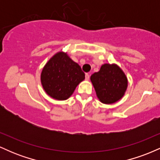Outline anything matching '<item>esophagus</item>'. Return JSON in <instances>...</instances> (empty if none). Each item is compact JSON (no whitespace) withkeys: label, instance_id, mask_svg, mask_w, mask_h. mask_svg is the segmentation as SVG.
<instances>
[{"label":"esophagus","instance_id":"34e87169","mask_svg":"<svg viewBox=\"0 0 160 160\" xmlns=\"http://www.w3.org/2000/svg\"><path fill=\"white\" fill-rule=\"evenodd\" d=\"M85 77H86V80H89V77H90V75H89V74H88V73H86V75H85Z\"/></svg>","mask_w":160,"mask_h":160}]
</instances>
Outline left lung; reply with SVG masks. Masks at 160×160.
<instances>
[{
	"label": "left lung",
	"instance_id": "1",
	"mask_svg": "<svg viewBox=\"0 0 160 160\" xmlns=\"http://www.w3.org/2000/svg\"><path fill=\"white\" fill-rule=\"evenodd\" d=\"M90 80L97 97L104 104L115 103L123 96L127 89V78L115 64L102 65L100 71L92 75Z\"/></svg>",
	"mask_w": 160,
	"mask_h": 160
}]
</instances>
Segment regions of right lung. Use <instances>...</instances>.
<instances>
[{
    "instance_id": "1",
    "label": "right lung",
    "mask_w": 160,
    "mask_h": 160,
    "mask_svg": "<svg viewBox=\"0 0 160 160\" xmlns=\"http://www.w3.org/2000/svg\"><path fill=\"white\" fill-rule=\"evenodd\" d=\"M84 79L85 74L80 66L63 52L56 53L49 60L40 75L43 89L56 100L68 98Z\"/></svg>"
}]
</instances>
